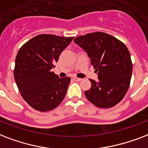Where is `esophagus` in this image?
<instances>
[{
  "mask_svg": "<svg viewBox=\"0 0 148 148\" xmlns=\"http://www.w3.org/2000/svg\"><path fill=\"white\" fill-rule=\"evenodd\" d=\"M73 79L75 80V81H77V82H80V81H81V80H82V79H81V78L74 77V78H73Z\"/></svg>",
  "mask_w": 148,
  "mask_h": 148,
  "instance_id": "1",
  "label": "esophagus"
}]
</instances>
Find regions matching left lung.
I'll return each instance as SVG.
<instances>
[{"instance_id":"left-lung-1","label":"left lung","mask_w":148,"mask_h":148,"mask_svg":"<svg viewBox=\"0 0 148 148\" xmlns=\"http://www.w3.org/2000/svg\"><path fill=\"white\" fill-rule=\"evenodd\" d=\"M90 58L99 81L90 79L87 99L99 108H110L123 99L130 86L133 65L123 42L103 32H93L74 39Z\"/></svg>"}]
</instances>
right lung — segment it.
I'll return each instance as SVG.
<instances>
[{"instance_id": "right-lung-1", "label": "right lung", "mask_w": 148, "mask_h": 148, "mask_svg": "<svg viewBox=\"0 0 148 148\" xmlns=\"http://www.w3.org/2000/svg\"><path fill=\"white\" fill-rule=\"evenodd\" d=\"M73 38L39 35L19 49L15 58L14 79L23 99L36 110H51L63 100L70 78L58 77L51 70Z\"/></svg>"}]
</instances>
